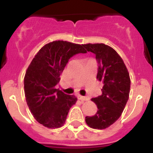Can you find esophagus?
Returning a JSON list of instances; mask_svg holds the SVG:
<instances>
[{
    "label": "esophagus",
    "instance_id": "obj_1",
    "mask_svg": "<svg viewBox=\"0 0 153 153\" xmlns=\"http://www.w3.org/2000/svg\"><path fill=\"white\" fill-rule=\"evenodd\" d=\"M78 98H79V100H81V101H88L89 100L88 97H84V96H82V95H78Z\"/></svg>",
    "mask_w": 153,
    "mask_h": 153
}]
</instances>
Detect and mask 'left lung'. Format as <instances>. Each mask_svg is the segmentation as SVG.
<instances>
[{
  "label": "left lung",
  "instance_id": "1",
  "mask_svg": "<svg viewBox=\"0 0 153 153\" xmlns=\"http://www.w3.org/2000/svg\"><path fill=\"white\" fill-rule=\"evenodd\" d=\"M87 51L95 54L98 62L97 79L102 82V94L92 98L98 107L94 116L86 117L89 127L104 129L121 117L130 91V77L123 59L114 48L104 44H82Z\"/></svg>",
  "mask_w": 153,
  "mask_h": 153
}]
</instances>
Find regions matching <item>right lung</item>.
I'll use <instances>...</instances> for the list:
<instances>
[{
	"label": "right lung",
	"mask_w": 153,
	"mask_h": 153,
	"mask_svg": "<svg viewBox=\"0 0 153 153\" xmlns=\"http://www.w3.org/2000/svg\"><path fill=\"white\" fill-rule=\"evenodd\" d=\"M78 53H86L82 44L51 42L36 53L26 71L24 85L27 106L34 118L47 128L62 127L76 103L75 96L66 94L55 86L70 58Z\"/></svg>",
	"instance_id": "add662e5"
}]
</instances>
